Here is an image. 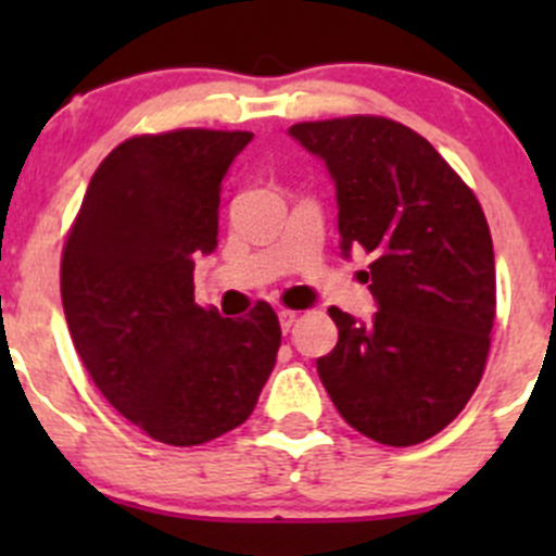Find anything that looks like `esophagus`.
Returning a JSON list of instances; mask_svg holds the SVG:
<instances>
[{"mask_svg":"<svg viewBox=\"0 0 556 556\" xmlns=\"http://www.w3.org/2000/svg\"><path fill=\"white\" fill-rule=\"evenodd\" d=\"M295 323H299V314H295V312H288V309H282V312H279V325H282V330H285V333H288V330L293 328Z\"/></svg>","mask_w":556,"mask_h":556,"instance_id":"34e87169","label":"esophagus"}]
</instances>
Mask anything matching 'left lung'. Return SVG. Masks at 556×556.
Wrapping results in <instances>:
<instances>
[{
	"label": "left lung",
	"instance_id": "1",
	"mask_svg": "<svg viewBox=\"0 0 556 556\" xmlns=\"http://www.w3.org/2000/svg\"><path fill=\"white\" fill-rule=\"evenodd\" d=\"M325 161L339 201L341 252H371V323L330 306L339 328L317 374L341 417L387 446L441 433L470 401L490 355L495 252L473 190L439 150L377 115L295 123Z\"/></svg>",
	"mask_w": 556,
	"mask_h": 556
}]
</instances>
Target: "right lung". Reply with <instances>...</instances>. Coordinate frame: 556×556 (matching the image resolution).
<instances>
[{"label":"right lung","instance_id":"add662e5","mask_svg":"<svg viewBox=\"0 0 556 556\" xmlns=\"http://www.w3.org/2000/svg\"><path fill=\"white\" fill-rule=\"evenodd\" d=\"M250 131L179 128L117 144L86 190L61 255V301L99 392L161 444L239 428L277 363L266 301L228 319L193 299L195 257L217 247L228 166Z\"/></svg>","mask_w":556,"mask_h":556}]
</instances>
